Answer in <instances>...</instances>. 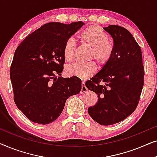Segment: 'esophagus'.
I'll return each mask as SVG.
<instances>
[{
    "label": "esophagus",
    "instance_id": "1",
    "mask_svg": "<svg viewBox=\"0 0 157 157\" xmlns=\"http://www.w3.org/2000/svg\"><path fill=\"white\" fill-rule=\"evenodd\" d=\"M87 92V88L85 86V83L82 81V86H81V94H85Z\"/></svg>",
    "mask_w": 157,
    "mask_h": 157
}]
</instances>
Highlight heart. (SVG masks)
<instances>
[{"mask_svg":"<svg viewBox=\"0 0 157 157\" xmlns=\"http://www.w3.org/2000/svg\"><path fill=\"white\" fill-rule=\"evenodd\" d=\"M79 38L83 44L91 47L90 58H94L98 63L104 64L111 59L113 53V46L109 41V35L97 25H89L79 35ZM75 42L73 38L66 40L63 47V56L66 61L74 59ZM96 66L94 62L74 63L67 66L66 72L70 76H74L81 79H86L96 72Z\"/></svg>","mask_w":157,"mask_h":157,"instance_id":"1","label":"heart"}]
</instances>
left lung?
<instances>
[{
	"label": "left lung",
	"instance_id": "8db88e82",
	"mask_svg": "<svg viewBox=\"0 0 157 157\" xmlns=\"http://www.w3.org/2000/svg\"><path fill=\"white\" fill-rule=\"evenodd\" d=\"M104 30L113 38L112 56L86 82V86L98 98L97 104L88 109L89 115L101 125L108 126L123 121L135 111L142 91L144 71L141 48L132 33L116 25Z\"/></svg>",
	"mask_w": 157,
	"mask_h": 157
}]
</instances>
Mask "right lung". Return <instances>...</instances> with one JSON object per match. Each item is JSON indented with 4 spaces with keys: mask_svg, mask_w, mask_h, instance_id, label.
I'll list each match as a JSON object with an SVG mask.
<instances>
[{
    "mask_svg": "<svg viewBox=\"0 0 157 157\" xmlns=\"http://www.w3.org/2000/svg\"><path fill=\"white\" fill-rule=\"evenodd\" d=\"M83 25L82 21L46 23L27 36L15 51L10 69L14 101L34 123L54 121L67 98L81 91L80 78L61 75L65 43Z\"/></svg>",
    "mask_w": 157,
    "mask_h": 157,
    "instance_id": "1",
    "label": "right lung"
}]
</instances>
